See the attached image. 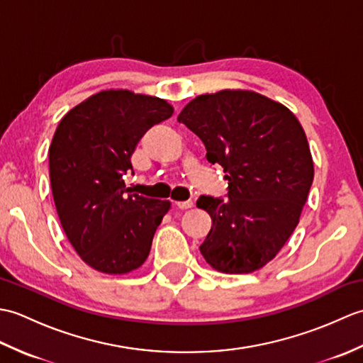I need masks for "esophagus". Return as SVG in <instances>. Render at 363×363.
I'll list each match as a JSON object with an SVG mask.
<instances>
[{
  "mask_svg": "<svg viewBox=\"0 0 363 363\" xmlns=\"http://www.w3.org/2000/svg\"><path fill=\"white\" fill-rule=\"evenodd\" d=\"M174 206L177 207V209L186 211V209H190V207H194V201H177V203H174Z\"/></svg>",
  "mask_w": 363,
  "mask_h": 363,
  "instance_id": "obj_1",
  "label": "esophagus"
}]
</instances>
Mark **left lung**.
<instances>
[{"label": "left lung", "mask_w": 363, "mask_h": 363, "mask_svg": "<svg viewBox=\"0 0 363 363\" xmlns=\"http://www.w3.org/2000/svg\"><path fill=\"white\" fill-rule=\"evenodd\" d=\"M177 121L229 181L228 199L196 201L212 218L199 251L220 273L257 272L289 240L309 195L313 160L303 126L289 107L240 89L198 95Z\"/></svg>", "instance_id": "8db88e82"}]
</instances>
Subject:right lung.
<instances>
[{
  "mask_svg": "<svg viewBox=\"0 0 363 363\" xmlns=\"http://www.w3.org/2000/svg\"><path fill=\"white\" fill-rule=\"evenodd\" d=\"M167 99L109 89L84 99L59 121L50 145V181L60 225L96 272L140 268L169 201L128 194L123 176L151 126L169 118Z\"/></svg>",
  "mask_w": 363,
  "mask_h": 363,
  "instance_id": "1",
  "label": "right lung"
}]
</instances>
